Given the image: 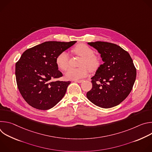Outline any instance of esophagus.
<instances>
[{"label": "esophagus", "mask_w": 152, "mask_h": 152, "mask_svg": "<svg viewBox=\"0 0 152 152\" xmlns=\"http://www.w3.org/2000/svg\"><path fill=\"white\" fill-rule=\"evenodd\" d=\"M76 82H77V83H81L83 81V80H75Z\"/></svg>", "instance_id": "obj_1"}]
</instances>
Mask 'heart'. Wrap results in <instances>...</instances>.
<instances>
[{
    "label": "heart",
    "instance_id": "obj_1",
    "mask_svg": "<svg viewBox=\"0 0 152 152\" xmlns=\"http://www.w3.org/2000/svg\"><path fill=\"white\" fill-rule=\"evenodd\" d=\"M73 52L81 56L80 67L70 68L66 73V77L68 79L76 80L85 77L89 71H95L99 67L100 59L99 57L94 54V50L83 43L77 45L73 49ZM69 55L66 52L60 53L56 58V64L61 70H66L69 67Z\"/></svg>",
    "mask_w": 152,
    "mask_h": 152
}]
</instances>
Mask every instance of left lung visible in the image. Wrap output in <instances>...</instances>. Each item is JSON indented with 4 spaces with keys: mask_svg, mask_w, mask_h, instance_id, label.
<instances>
[{
    "mask_svg": "<svg viewBox=\"0 0 152 152\" xmlns=\"http://www.w3.org/2000/svg\"><path fill=\"white\" fill-rule=\"evenodd\" d=\"M103 61L91 77L92 89L86 93L95 105L110 108L121 103L131 93L137 76L132 59L127 52L111 42H88Z\"/></svg>",
    "mask_w": 152,
    "mask_h": 152,
    "instance_id": "obj_1",
    "label": "left lung"
}]
</instances>
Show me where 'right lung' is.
Segmentation results:
<instances>
[{
    "mask_svg": "<svg viewBox=\"0 0 152 152\" xmlns=\"http://www.w3.org/2000/svg\"><path fill=\"white\" fill-rule=\"evenodd\" d=\"M77 41H46L28 49L15 64L18 90L33 107L48 110L64 96L70 81H52L62 76L56 64L58 55Z\"/></svg>",
    "mask_w": 152,
    "mask_h": 152,
    "instance_id": "right-lung-1",
    "label": "right lung"
}]
</instances>
